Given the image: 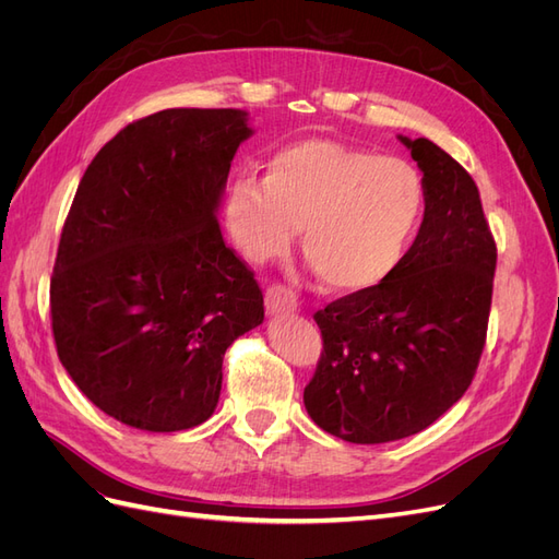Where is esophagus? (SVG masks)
Instances as JSON below:
<instances>
[{"label":"esophagus","instance_id":"34e87169","mask_svg":"<svg viewBox=\"0 0 559 559\" xmlns=\"http://www.w3.org/2000/svg\"><path fill=\"white\" fill-rule=\"evenodd\" d=\"M267 314H286L296 310V296L284 284H273L265 289Z\"/></svg>","mask_w":559,"mask_h":559}]
</instances>
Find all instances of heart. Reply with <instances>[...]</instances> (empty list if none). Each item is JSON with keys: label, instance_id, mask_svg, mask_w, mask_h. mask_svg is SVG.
<instances>
[{"label": "heart", "instance_id": "heart-1", "mask_svg": "<svg viewBox=\"0 0 559 559\" xmlns=\"http://www.w3.org/2000/svg\"><path fill=\"white\" fill-rule=\"evenodd\" d=\"M425 210V181L411 163L319 138L270 154L263 179L235 175L224 205L230 238L249 263L282 257L300 228L302 253L341 294L373 289L392 275Z\"/></svg>", "mask_w": 559, "mask_h": 559}]
</instances>
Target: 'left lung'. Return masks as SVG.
I'll return each mask as SVG.
<instances>
[{
    "mask_svg": "<svg viewBox=\"0 0 559 559\" xmlns=\"http://www.w3.org/2000/svg\"><path fill=\"white\" fill-rule=\"evenodd\" d=\"M427 189L401 265L314 314L324 352L302 392L317 427L347 443L413 436L464 396L485 347L497 245L476 181L433 142L399 134Z\"/></svg>",
    "mask_w": 559,
    "mask_h": 559,
    "instance_id": "obj_1",
    "label": "left lung"
}]
</instances>
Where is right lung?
<instances>
[{
  "mask_svg": "<svg viewBox=\"0 0 559 559\" xmlns=\"http://www.w3.org/2000/svg\"><path fill=\"white\" fill-rule=\"evenodd\" d=\"M249 134L242 109H165L118 132L79 183L50 324L76 386L128 427L210 419L226 349L263 321L259 282L216 218Z\"/></svg>",
  "mask_w": 559,
  "mask_h": 559,
  "instance_id": "obj_1",
  "label": "right lung"
}]
</instances>
